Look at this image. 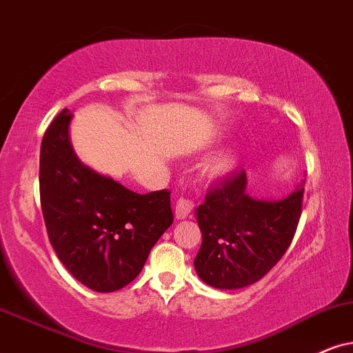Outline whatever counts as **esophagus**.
I'll return each mask as SVG.
<instances>
[{"label": "esophagus", "mask_w": 353, "mask_h": 353, "mask_svg": "<svg viewBox=\"0 0 353 353\" xmlns=\"http://www.w3.org/2000/svg\"><path fill=\"white\" fill-rule=\"evenodd\" d=\"M194 210V202L185 197H181L177 199L176 202V208H174V213H176V218L177 220H184L190 215V212Z\"/></svg>", "instance_id": "esophagus-1"}]
</instances>
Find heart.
Instances as JSON below:
<instances>
[{
	"label": "heart",
	"instance_id": "heart-1",
	"mask_svg": "<svg viewBox=\"0 0 353 353\" xmlns=\"http://www.w3.org/2000/svg\"><path fill=\"white\" fill-rule=\"evenodd\" d=\"M236 161H238V158H236L234 151H223V153L216 154L215 158L210 161L207 166V174L210 177L225 176V174L233 171Z\"/></svg>",
	"mask_w": 353,
	"mask_h": 353
}]
</instances>
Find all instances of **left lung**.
Masks as SVG:
<instances>
[{
	"label": "left lung",
	"mask_w": 353,
	"mask_h": 353,
	"mask_svg": "<svg viewBox=\"0 0 353 353\" xmlns=\"http://www.w3.org/2000/svg\"><path fill=\"white\" fill-rule=\"evenodd\" d=\"M246 171H241L195 210L202 246L194 265L210 287L238 290L261 280L282 259L301 215L305 189L280 200L246 194Z\"/></svg>",
	"instance_id": "8db88e82"
}]
</instances>
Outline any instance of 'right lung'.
<instances>
[{
  "instance_id": "obj_1",
  "label": "right lung",
  "mask_w": 353,
  "mask_h": 353,
  "mask_svg": "<svg viewBox=\"0 0 353 353\" xmlns=\"http://www.w3.org/2000/svg\"><path fill=\"white\" fill-rule=\"evenodd\" d=\"M65 109L40 145V205L48 239L78 282L99 293L137 279L151 248L172 225L168 190L137 194L79 161Z\"/></svg>"
}]
</instances>
